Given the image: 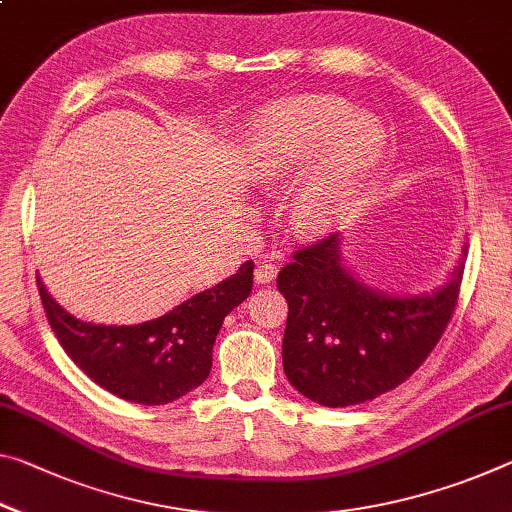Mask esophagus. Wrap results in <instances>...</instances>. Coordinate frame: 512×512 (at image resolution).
<instances>
[{
    "label": "esophagus",
    "mask_w": 512,
    "mask_h": 512,
    "mask_svg": "<svg viewBox=\"0 0 512 512\" xmlns=\"http://www.w3.org/2000/svg\"><path fill=\"white\" fill-rule=\"evenodd\" d=\"M275 278V264L273 262H262L255 269V282L257 285H269Z\"/></svg>",
    "instance_id": "1"
}]
</instances>
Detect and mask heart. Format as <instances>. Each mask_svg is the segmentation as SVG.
Instances as JSON below:
<instances>
[{"instance_id":"b5f03b06","label":"heart","mask_w":512,"mask_h":512,"mask_svg":"<svg viewBox=\"0 0 512 512\" xmlns=\"http://www.w3.org/2000/svg\"><path fill=\"white\" fill-rule=\"evenodd\" d=\"M316 173L300 186L291 221L300 232H321L346 212L383 152L385 132L369 116H355L339 97H298L275 107L253 134L259 173L266 180L296 173L323 145Z\"/></svg>"}]
</instances>
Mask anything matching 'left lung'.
Here are the masks:
<instances>
[{"label":"left lung","instance_id":"1","mask_svg":"<svg viewBox=\"0 0 512 512\" xmlns=\"http://www.w3.org/2000/svg\"><path fill=\"white\" fill-rule=\"evenodd\" d=\"M467 253V250H465ZM465 255L431 296H387L342 266L339 232L307 243L278 273L289 305L282 367L300 394L346 408L405 383L456 312Z\"/></svg>","mask_w":512,"mask_h":512}]
</instances>
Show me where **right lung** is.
Segmentation results:
<instances>
[{
	"label": "right lung",
	"mask_w": 512,
	"mask_h": 512,
	"mask_svg": "<svg viewBox=\"0 0 512 512\" xmlns=\"http://www.w3.org/2000/svg\"><path fill=\"white\" fill-rule=\"evenodd\" d=\"M253 259L207 291L139 326L84 323L56 303L38 280L47 321L68 358L118 399L164 405L202 385L223 319L253 291Z\"/></svg>",
	"instance_id": "add662e5"
}]
</instances>
